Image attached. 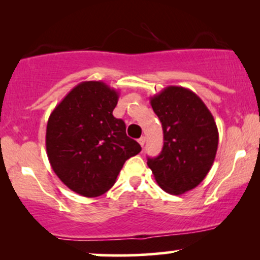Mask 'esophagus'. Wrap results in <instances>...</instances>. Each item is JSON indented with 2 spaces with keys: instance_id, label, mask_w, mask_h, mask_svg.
Listing matches in <instances>:
<instances>
[{
  "instance_id": "obj_1",
  "label": "esophagus",
  "mask_w": 260,
  "mask_h": 260,
  "mask_svg": "<svg viewBox=\"0 0 260 260\" xmlns=\"http://www.w3.org/2000/svg\"><path fill=\"white\" fill-rule=\"evenodd\" d=\"M138 142H139V144L142 145V147H144V144H145V137H140V138L138 139Z\"/></svg>"
}]
</instances>
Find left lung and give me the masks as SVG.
<instances>
[{"label": "left lung", "instance_id": "left-lung-1", "mask_svg": "<svg viewBox=\"0 0 260 260\" xmlns=\"http://www.w3.org/2000/svg\"><path fill=\"white\" fill-rule=\"evenodd\" d=\"M164 131V148L148 166L170 194L193 189L210 171L219 144L213 115L196 92L170 85L150 98Z\"/></svg>", "mask_w": 260, "mask_h": 260}]
</instances>
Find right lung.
<instances>
[{"instance_id": "add662e5", "label": "right lung", "mask_w": 260, "mask_h": 260, "mask_svg": "<svg viewBox=\"0 0 260 260\" xmlns=\"http://www.w3.org/2000/svg\"><path fill=\"white\" fill-rule=\"evenodd\" d=\"M118 91L100 80L82 82L53 109L46 153L57 177L73 192L95 198L115 184L127 159L142 150L113 117Z\"/></svg>"}]
</instances>
